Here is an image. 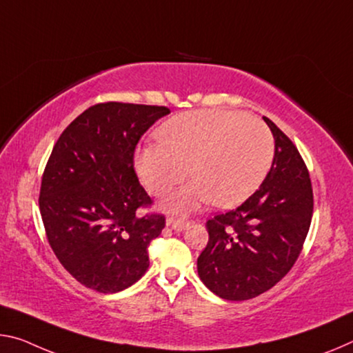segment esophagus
<instances>
[{"label":"esophagus","mask_w":353,"mask_h":353,"mask_svg":"<svg viewBox=\"0 0 353 353\" xmlns=\"http://www.w3.org/2000/svg\"><path fill=\"white\" fill-rule=\"evenodd\" d=\"M166 225L174 229V231H183V229L188 228L190 223L183 221V220H177V218H174V216H170L166 220Z\"/></svg>","instance_id":"34e87169"}]
</instances>
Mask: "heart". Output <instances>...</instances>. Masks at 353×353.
<instances>
[{
  "label": "heart",
  "mask_w": 353,
  "mask_h": 353,
  "mask_svg": "<svg viewBox=\"0 0 353 353\" xmlns=\"http://www.w3.org/2000/svg\"><path fill=\"white\" fill-rule=\"evenodd\" d=\"M160 143L139 148L138 176L155 196H163L188 174L193 182L172 194L166 210L187 212L210 199L232 207L247 199L270 170L275 143L254 116L226 110H196L166 121Z\"/></svg>",
  "instance_id": "1"
}]
</instances>
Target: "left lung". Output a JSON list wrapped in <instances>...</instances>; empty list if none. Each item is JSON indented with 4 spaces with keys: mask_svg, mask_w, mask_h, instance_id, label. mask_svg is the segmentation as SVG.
<instances>
[{
    "mask_svg": "<svg viewBox=\"0 0 353 353\" xmlns=\"http://www.w3.org/2000/svg\"><path fill=\"white\" fill-rule=\"evenodd\" d=\"M275 157L261 187L237 209L205 223L209 242L198 275L218 297L250 300L272 289L297 261L311 226L312 187L294 143L264 117Z\"/></svg>",
    "mask_w": 353,
    "mask_h": 353,
    "instance_id": "obj_1",
    "label": "left lung"
}]
</instances>
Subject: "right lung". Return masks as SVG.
<instances>
[{
    "instance_id": "right-lung-1",
    "label": "right lung",
    "mask_w": 353,
    "mask_h": 353,
    "mask_svg": "<svg viewBox=\"0 0 353 353\" xmlns=\"http://www.w3.org/2000/svg\"><path fill=\"white\" fill-rule=\"evenodd\" d=\"M166 106L106 102L89 106L56 141L42 176L39 207L50 247L78 283L114 294L149 267L148 247L165 215H139L152 204L133 155Z\"/></svg>"
}]
</instances>
